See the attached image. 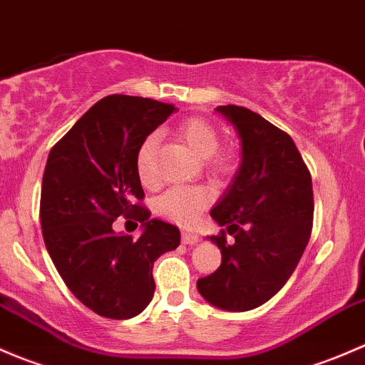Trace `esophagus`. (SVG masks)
Listing matches in <instances>:
<instances>
[{"label": "esophagus", "instance_id": "34e87169", "mask_svg": "<svg viewBox=\"0 0 365 365\" xmlns=\"http://www.w3.org/2000/svg\"><path fill=\"white\" fill-rule=\"evenodd\" d=\"M182 242L187 244V246H193V244L198 242V235L193 234V232H182Z\"/></svg>", "mask_w": 365, "mask_h": 365}]
</instances>
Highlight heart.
Segmentation results:
<instances>
[{
    "label": "heart",
    "instance_id": "1",
    "mask_svg": "<svg viewBox=\"0 0 365 365\" xmlns=\"http://www.w3.org/2000/svg\"><path fill=\"white\" fill-rule=\"evenodd\" d=\"M179 137L200 160H207L210 170L216 175H227L234 170L235 156L230 151H217L220 135L207 119L190 118L179 125ZM158 148V135L151 133L138 145L135 156L137 175L144 186H153L156 181L155 155ZM210 202L209 190L202 186H175L161 195L156 200V212L165 220L178 225L195 223L200 210Z\"/></svg>",
    "mask_w": 365,
    "mask_h": 365
}]
</instances>
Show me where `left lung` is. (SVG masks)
Masks as SVG:
<instances>
[{
    "mask_svg": "<svg viewBox=\"0 0 365 365\" xmlns=\"http://www.w3.org/2000/svg\"><path fill=\"white\" fill-rule=\"evenodd\" d=\"M237 133L240 165L210 209L221 235L216 272L197 281L200 295L225 311L265 304L294 274L313 227V184L292 137L250 108H216ZM235 237L227 243L224 235Z\"/></svg>",
    "mask_w": 365,
    "mask_h": 365,
    "instance_id": "left-lung-1",
    "label": "left lung"
}]
</instances>
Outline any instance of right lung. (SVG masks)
Wrapping results in <instances>:
<instances>
[{"instance_id": "add662e5", "label": "right lung", "mask_w": 365, "mask_h": 365, "mask_svg": "<svg viewBox=\"0 0 365 365\" xmlns=\"http://www.w3.org/2000/svg\"><path fill=\"white\" fill-rule=\"evenodd\" d=\"M175 110L151 98L105 96L48 153L40 198L45 247L71 294L100 317L140 314L155 295L153 265L181 242L178 227L137 204L144 190L135 168L138 145ZM119 215L141 221L140 238L115 234Z\"/></svg>"}]
</instances>
